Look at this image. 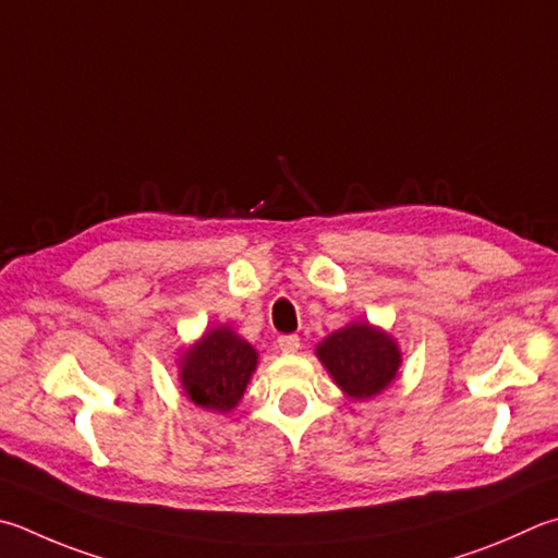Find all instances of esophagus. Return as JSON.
I'll return each mask as SVG.
<instances>
[{"mask_svg": "<svg viewBox=\"0 0 558 558\" xmlns=\"http://www.w3.org/2000/svg\"><path fill=\"white\" fill-rule=\"evenodd\" d=\"M278 349L282 353H295L300 349V337H295V333H286V337L278 339Z\"/></svg>", "mask_w": 558, "mask_h": 558, "instance_id": "1", "label": "esophagus"}]
</instances>
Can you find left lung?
Instances as JSON below:
<instances>
[{"mask_svg":"<svg viewBox=\"0 0 558 558\" xmlns=\"http://www.w3.org/2000/svg\"><path fill=\"white\" fill-rule=\"evenodd\" d=\"M317 356L339 388L359 400L388 388L400 366L395 341L363 322L333 331L317 347Z\"/></svg>","mask_w":558,"mask_h":558,"instance_id":"obj_1","label":"left lung"}]
</instances>
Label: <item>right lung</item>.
I'll return each mask as SVG.
<instances>
[{"label": "right lung", "mask_w": 558, "mask_h": 558, "mask_svg": "<svg viewBox=\"0 0 558 558\" xmlns=\"http://www.w3.org/2000/svg\"><path fill=\"white\" fill-rule=\"evenodd\" d=\"M256 359L251 343L231 329H211L185 353L180 368L182 388L199 408L229 412L244 395Z\"/></svg>", "instance_id": "add662e5"}]
</instances>
